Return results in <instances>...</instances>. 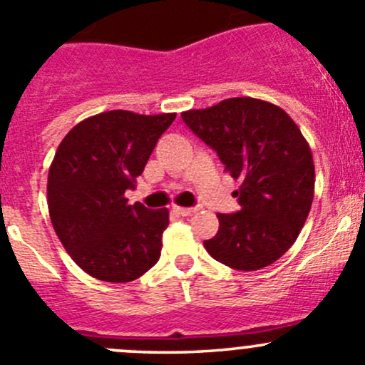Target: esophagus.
I'll use <instances>...</instances> for the list:
<instances>
[{"label":"esophagus","instance_id":"1","mask_svg":"<svg viewBox=\"0 0 365 365\" xmlns=\"http://www.w3.org/2000/svg\"><path fill=\"white\" fill-rule=\"evenodd\" d=\"M173 211H175L177 215H180V217H192L193 213H195V207H179V206H175L173 207Z\"/></svg>","mask_w":365,"mask_h":365}]
</instances>
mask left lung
<instances>
[{"label": "left lung", "instance_id": "left-lung-1", "mask_svg": "<svg viewBox=\"0 0 365 365\" xmlns=\"http://www.w3.org/2000/svg\"><path fill=\"white\" fill-rule=\"evenodd\" d=\"M225 172L240 182V211L218 213V232L204 247L237 270H259L292 247L310 213L315 168L310 145L281 107L265 100L227 98L180 114Z\"/></svg>", "mask_w": 365, "mask_h": 365}]
</instances>
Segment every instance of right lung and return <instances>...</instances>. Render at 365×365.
Here are the masks:
<instances>
[{
  "instance_id": "add662e5",
  "label": "right lung",
  "mask_w": 365,
  "mask_h": 365,
  "mask_svg": "<svg viewBox=\"0 0 365 365\" xmlns=\"http://www.w3.org/2000/svg\"><path fill=\"white\" fill-rule=\"evenodd\" d=\"M175 114L107 110L76 123L48 172V210L73 262L96 279L128 283L158 263L168 210L134 206L125 192Z\"/></svg>"
}]
</instances>
